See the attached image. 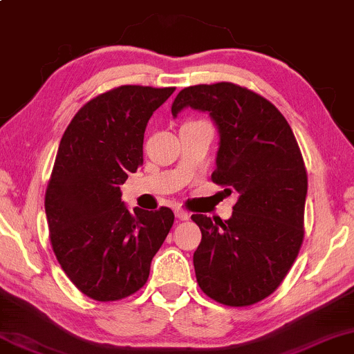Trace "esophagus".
I'll use <instances>...</instances> for the list:
<instances>
[{"instance_id": "34e87169", "label": "esophagus", "mask_w": 354, "mask_h": 354, "mask_svg": "<svg viewBox=\"0 0 354 354\" xmlns=\"http://www.w3.org/2000/svg\"><path fill=\"white\" fill-rule=\"evenodd\" d=\"M174 215H176V218H180V220H183V221H186V220L191 218V215L187 214L186 210H183V209H176V210H174Z\"/></svg>"}]
</instances>
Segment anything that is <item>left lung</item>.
I'll return each mask as SVG.
<instances>
[{"label":"left lung","mask_w":354,"mask_h":354,"mask_svg":"<svg viewBox=\"0 0 354 354\" xmlns=\"http://www.w3.org/2000/svg\"><path fill=\"white\" fill-rule=\"evenodd\" d=\"M186 108L209 113L220 138L212 180L239 194L228 220L191 216L202 232L197 283L221 304L251 306L279 288L303 243V155L285 116L248 88L186 87L174 98L173 118Z\"/></svg>","instance_id":"8db88e82"}]
</instances>
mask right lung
Returning a JSON list of instances; mask_svg holds the SVG:
<instances>
[{"label": "right lung", "instance_id": "right-lung-1", "mask_svg": "<svg viewBox=\"0 0 354 354\" xmlns=\"http://www.w3.org/2000/svg\"><path fill=\"white\" fill-rule=\"evenodd\" d=\"M173 92L113 88L75 113L61 138L45 194L46 221L61 268L92 299L116 301L142 288L173 225L168 207L129 210L120 189L142 165L150 116Z\"/></svg>", "mask_w": 354, "mask_h": 354}]
</instances>
